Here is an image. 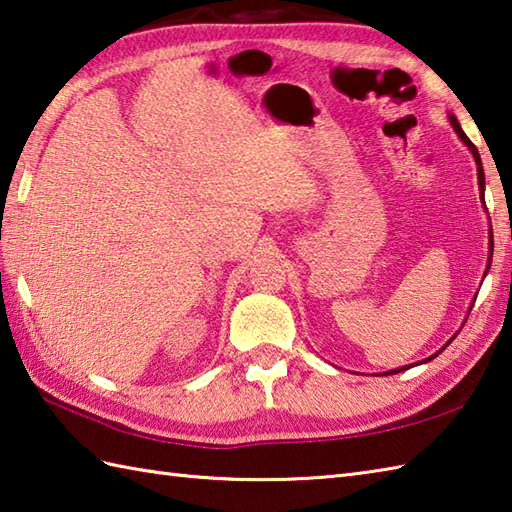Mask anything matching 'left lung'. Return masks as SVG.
Instances as JSON below:
<instances>
[{"label":"left lung","mask_w":512,"mask_h":512,"mask_svg":"<svg viewBox=\"0 0 512 512\" xmlns=\"http://www.w3.org/2000/svg\"><path fill=\"white\" fill-rule=\"evenodd\" d=\"M449 123L453 125V129H455V134L460 136V140L462 143L469 147V151L473 154V158H475V165H477V184H480V193H482V204H484V169H482V158H480V154H477V147L471 143L469 140V136H466L464 132H462V127H460V123H458V118H455L453 114H449ZM484 209H486V204H484ZM491 262H493V228H488V264H486V273H488V268H491ZM484 273V275H486ZM453 341V339H451ZM449 341V343H451ZM447 343V345H449ZM444 345V347H447ZM442 347V350H444ZM440 350V352H442ZM440 352H436L433 356H429V358H424V361H420V363H429L431 358H436ZM405 369H409V365H405V367H398V369H391V372H385V374H398V372H405Z\"/></svg>","instance_id":"obj_1"}]
</instances>
